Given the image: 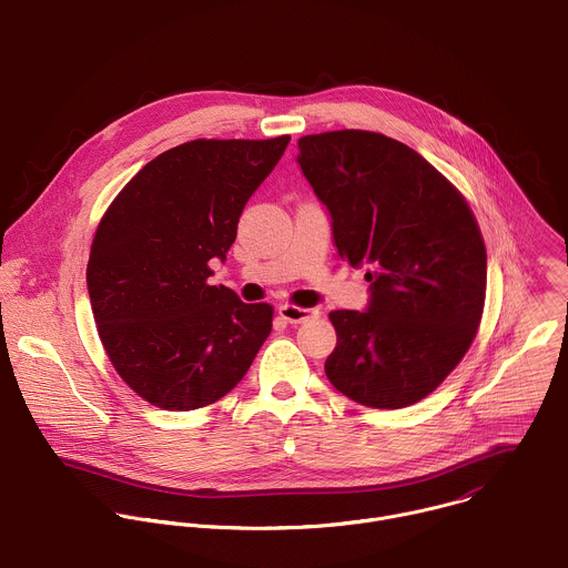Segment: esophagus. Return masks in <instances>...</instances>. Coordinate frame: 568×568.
<instances>
[{
    "label": "esophagus",
    "mask_w": 568,
    "mask_h": 568,
    "mask_svg": "<svg viewBox=\"0 0 568 568\" xmlns=\"http://www.w3.org/2000/svg\"><path fill=\"white\" fill-rule=\"evenodd\" d=\"M278 314H281V318H285L287 323H294V325L305 323V321H310V318L318 316V312H316V310H310V307H296V305H281V307H278Z\"/></svg>",
    "instance_id": "obj_1"
}]
</instances>
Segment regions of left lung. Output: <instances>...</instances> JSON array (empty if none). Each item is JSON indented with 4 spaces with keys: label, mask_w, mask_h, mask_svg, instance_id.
<instances>
[{
    "label": "left lung",
    "mask_w": 568,
    "mask_h": 568,
    "mask_svg": "<svg viewBox=\"0 0 568 568\" xmlns=\"http://www.w3.org/2000/svg\"><path fill=\"white\" fill-rule=\"evenodd\" d=\"M298 165L352 267L367 265L365 312L336 310L329 383L354 403L400 409L429 396L471 347L487 250L465 196L416 150L367 130L298 139Z\"/></svg>",
    "instance_id": "1"
}]
</instances>
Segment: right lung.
<instances>
[{
    "label": "right lung",
    "mask_w": 568,
    "mask_h": 568,
    "mask_svg": "<svg viewBox=\"0 0 568 568\" xmlns=\"http://www.w3.org/2000/svg\"><path fill=\"white\" fill-rule=\"evenodd\" d=\"M287 143V134L181 143L145 163L105 210L85 270L90 305L110 363L150 405L216 403L270 336L272 305H247L207 278Z\"/></svg>",
    "instance_id": "1"
}]
</instances>
